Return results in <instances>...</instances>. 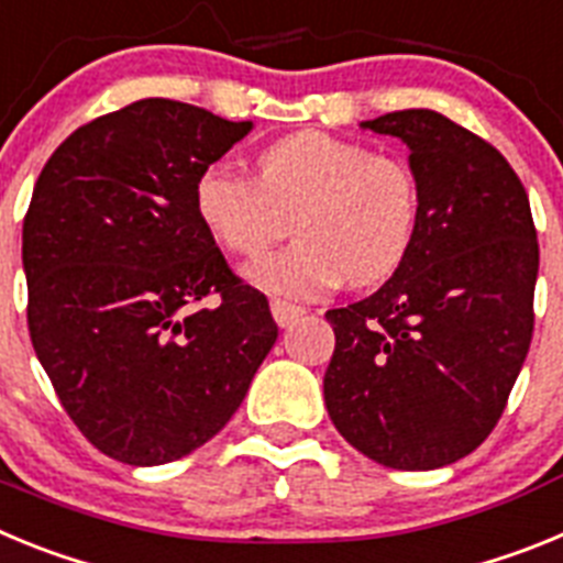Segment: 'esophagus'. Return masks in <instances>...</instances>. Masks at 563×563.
Returning a JSON list of instances; mask_svg holds the SVG:
<instances>
[{"instance_id": "1", "label": "esophagus", "mask_w": 563, "mask_h": 563, "mask_svg": "<svg viewBox=\"0 0 563 563\" xmlns=\"http://www.w3.org/2000/svg\"><path fill=\"white\" fill-rule=\"evenodd\" d=\"M271 312H273V318H276L278 327H290L292 321H298V318L305 316V307L290 305V301H282V298H273Z\"/></svg>"}]
</instances>
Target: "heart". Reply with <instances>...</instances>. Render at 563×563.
Listing matches in <instances>:
<instances>
[{"label": "heart", "mask_w": 563, "mask_h": 563, "mask_svg": "<svg viewBox=\"0 0 563 563\" xmlns=\"http://www.w3.org/2000/svg\"><path fill=\"white\" fill-rule=\"evenodd\" d=\"M420 206V183L402 157L312 129L262 148L256 177L211 163L194 186L202 228L233 256H258L292 220L296 245L245 271L253 287L285 298L395 276L415 247Z\"/></svg>", "instance_id": "1"}]
</instances>
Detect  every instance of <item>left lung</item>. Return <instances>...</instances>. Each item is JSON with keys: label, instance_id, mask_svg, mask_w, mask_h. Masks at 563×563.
<instances>
[{"label": "left lung", "instance_id": "1", "mask_svg": "<svg viewBox=\"0 0 563 563\" xmlns=\"http://www.w3.org/2000/svg\"><path fill=\"white\" fill-rule=\"evenodd\" d=\"M361 126L409 146L420 228L380 290L327 312V411L363 456L431 471L479 449L505 411L533 338L539 239L525 186L479 134L434 109Z\"/></svg>", "mask_w": 563, "mask_h": 563}]
</instances>
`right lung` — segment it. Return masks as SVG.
<instances>
[{"mask_svg": "<svg viewBox=\"0 0 563 563\" xmlns=\"http://www.w3.org/2000/svg\"><path fill=\"white\" fill-rule=\"evenodd\" d=\"M251 129L143 98L76 129L38 174L22 228L30 341L112 460L163 465L206 445L276 343L267 298L194 208L202 168Z\"/></svg>", "mask_w": 563, "mask_h": 563, "instance_id": "right-lung-1", "label": "right lung"}]
</instances>
